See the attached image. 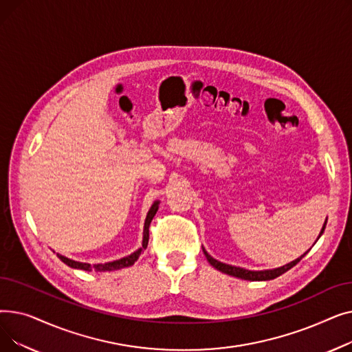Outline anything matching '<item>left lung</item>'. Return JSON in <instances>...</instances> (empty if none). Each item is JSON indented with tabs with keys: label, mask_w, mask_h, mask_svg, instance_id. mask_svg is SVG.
<instances>
[{
	"label": "left lung",
	"mask_w": 352,
	"mask_h": 352,
	"mask_svg": "<svg viewBox=\"0 0 352 352\" xmlns=\"http://www.w3.org/2000/svg\"><path fill=\"white\" fill-rule=\"evenodd\" d=\"M325 226H327V221L324 223V227H322V230H321L318 238L322 235V232H324V230H325ZM202 251H204L208 263H210L214 268H217L218 271L224 272V274H228V275H231V276H236V278L248 280V281H268V280H274V278H276V276H280V275H283L284 272H287L288 270H291L294 265H297V264L302 260V258L305 256V254L308 252V251H307V252L302 254L300 258H297V260H294V261H291V263H288V264H285V265H283V267H280V268L263 270V271H250V270H245V268L232 267V265H228V264H224V263H219V261H217L215 258H212V256L206 251V248H202Z\"/></svg>",
	"instance_id": "1"
}]
</instances>
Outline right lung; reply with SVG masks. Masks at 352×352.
<instances>
[{"label": "right lung", "instance_id": "add662e5", "mask_svg": "<svg viewBox=\"0 0 352 352\" xmlns=\"http://www.w3.org/2000/svg\"><path fill=\"white\" fill-rule=\"evenodd\" d=\"M158 206H160V201H155L154 204L151 206L150 211H148L146 214V218H145V224H144V235H142V247H140L137 251H134L131 255H126L124 258H120V260H116V261H111V263H105V264H87V263H78V261H74V260H69V258L61 255V254H57V256L60 258V260L67 264L68 267L71 268H76V270H84V271H98V272H102V271H116V270H121V268H125V267H131L138 258L141 255V252H144V250L146 248L148 245V238H150V224L151 221L154 218V215L157 214L158 211Z\"/></svg>", "mask_w": 352, "mask_h": 352}]
</instances>
